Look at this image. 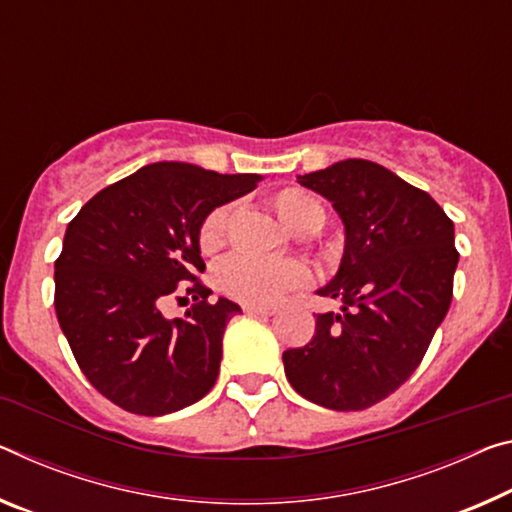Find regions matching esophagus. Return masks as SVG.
<instances>
[{"label":"esophagus","mask_w":512,"mask_h":512,"mask_svg":"<svg viewBox=\"0 0 512 512\" xmlns=\"http://www.w3.org/2000/svg\"><path fill=\"white\" fill-rule=\"evenodd\" d=\"M243 312L250 316H271L273 314V310H269V307H255V305H243Z\"/></svg>","instance_id":"1"}]
</instances>
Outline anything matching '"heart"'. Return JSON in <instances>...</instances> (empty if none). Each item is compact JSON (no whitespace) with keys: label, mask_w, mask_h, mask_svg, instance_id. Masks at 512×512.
Instances as JSON below:
<instances>
[{"label":"heart","mask_w":512,"mask_h":512,"mask_svg":"<svg viewBox=\"0 0 512 512\" xmlns=\"http://www.w3.org/2000/svg\"><path fill=\"white\" fill-rule=\"evenodd\" d=\"M275 214L291 232L307 234L319 230L326 221L323 205L312 193L296 186L278 191L273 196ZM227 218L230 207L221 205L209 212L200 227V248L202 253L212 255L225 243ZM312 273L303 262L296 259H264L255 255H232L216 269V285L225 296L239 303L269 307L280 303L289 291L310 285Z\"/></svg>","instance_id":"b5f03b06"}]
</instances>
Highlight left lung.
I'll list each match as a JSON object with an SVG mask.
<instances>
[{
    "mask_svg": "<svg viewBox=\"0 0 512 512\" xmlns=\"http://www.w3.org/2000/svg\"><path fill=\"white\" fill-rule=\"evenodd\" d=\"M296 182L330 200L344 223L342 262L316 289L342 300V312L316 314L310 342L282 353L287 380L323 408L364 410L412 376L449 312L453 223L426 191L367 159Z\"/></svg>",
    "mask_w": 512,
    "mask_h": 512,
    "instance_id": "obj_1",
    "label": "left lung"
}]
</instances>
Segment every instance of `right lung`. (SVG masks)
Listing matches in <instances>:
<instances>
[{"label":"right lung","instance_id":"obj_1","mask_svg":"<svg viewBox=\"0 0 512 512\" xmlns=\"http://www.w3.org/2000/svg\"><path fill=\"white\" fill-rule=\"evenodd\" d=\"M262 175H221L157 161L107 186L68 223L54 264L56 319L97 392L127 412L170 415L214 387L223 332L241 307L207 303L200 227ZM194 285L189 286L188 282ZM182 288L197 305L168 320L160 303Z\"/></svg>","mask_w":512,"mask_h":512}]
</instances>
